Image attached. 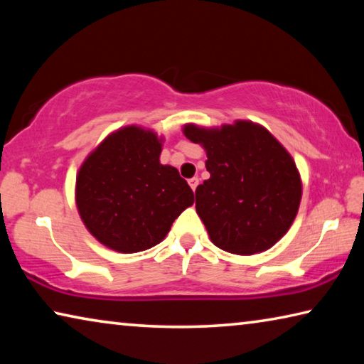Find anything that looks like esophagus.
Here are the masks:
<instances>
[{"mask_svg": "<svg viewBox=\"0 0 364 364\" xmlns=\"http://www.w3.org/2000/svg\"><path fill=\"white\" fill-rule=\"evenodd\" d=\"M188 183H189V186H191V188H193V191H196V188H197V186H199V178H197V176H194V178H191V180H189Z\"/></svg>", "mask_w": 364, "mask_h": 364, "instance_id": "esophagus-1", "label": "esophagus"}]
</instances>
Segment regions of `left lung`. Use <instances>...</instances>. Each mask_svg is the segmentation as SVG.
Masks as SVG:
<instances>
[{"mask_svg":"<svg viewBox=\"0 0 364 364\" xmlns=\"http://www.w3.org/2000/svg\"><path fill=\"white\" fill-rule=\"evenodd\" d=\"M184 136L205 149L210 178L196 189V212L210 241L236 255L268 250L297 217L301 180L291 154L267 128L249 120Z\"/></svg>","mask_w":364,"mask_h":364,"instance_id":"obj_1","label":"left lung"}]
</instances>
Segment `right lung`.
Instances as JSON below:
<instances>
[{"instance_id":"1","label":"right lung","mask_w":364,"mask_h":364,"mask_svg":"<svg viewBox=\"0 0 364 364\" xmlns=\"http://www.w3.org/2000/svg\"><path fill=\"white\" fill-rule=\"evenodd\" d=\"M164 138L128 125L110 133L77 173L80 218L102 245L136 254L162 242L193 189L171 165L160 164Z\"/></svg>"}]
</instances>
